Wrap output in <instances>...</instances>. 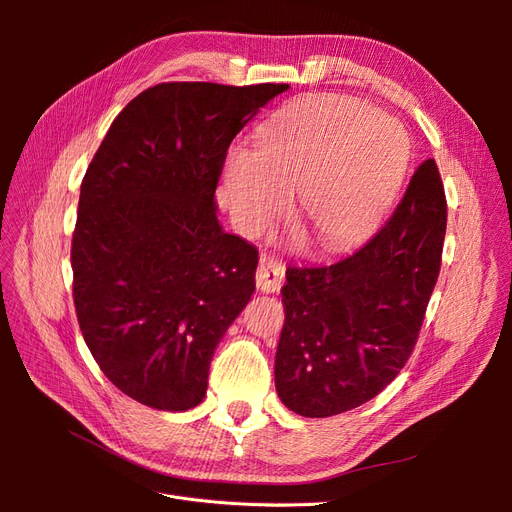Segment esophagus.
I'll list each match as a JSON object with an SVG mask.
<instances>
[{"mask_svg": "<svg viewBox=\"0 0 512 512\" xmlns=\"http://www.w3.org/2000/svg\"><path fill=\"white\" fill-rule=\"evenodd\" d=\"M286 269L280 260H275L271 256H262L258 262V271H256V286L262 292H277L284 284Z\"/></svg>", "mask_w": 512, "mask_h": 512, "instance_id": "esophagus-1", "label": "esophagus"}]
</instances>
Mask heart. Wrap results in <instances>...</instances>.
Instances as JSON below:
<instances>
[{
  "label": "heart",
  "instance_id": "obj_1",
  "mask_svg": "<svg viewBox=\"0 0 512 512\" xmlns=\"http://www.w3.org/2000/svg\"><path fill=\"white\" fill-rule=\"evenodd\" d=\"M410 138L363 102L316 96L258 132V149L235 145L224 160V194L243 235L256 237L290 207L322 250H342L374 228L406 177Z\"/></svg>",
  "mask_w": 512,
  "mask_h": 512
}]
</instances>
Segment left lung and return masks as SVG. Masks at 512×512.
<instances>
[{
    "instance_id": "left-lung-1",
    "label": "left lung",
    "mask_w": 512,
    "mask_h": 512,
    "mask_svg": "<svg viewBox=\"0 0 512 512\" xmlns=\"http://www.w3.org/2000/svg\"><path fill=\"white\" fill-rule=\"evenodd\" d=\"M446 232L438 166L425 160L374 237L327 267H288L275 389L294 414L348 412L389 386L416 344Z\"/></svg>"
}]
</instances>
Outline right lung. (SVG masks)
Instances as JSON below:
<instances>
[{
  "label": "right lung",
  "instance_id": "add662e5",
  "mask_svg": "<svg viewBox=\"0 0 512 512\" xmlns=\"http://www.w3.org/2000/svg\"><path fill=\"white\" fill-rule=\"evenodd\" d=\"M288 85L162 83L115 117L81 183L74 307L96 363L138 404L185 412L256 290L258 250L218 220L228 145Z\"/></svg>",
  "mask_w": 512,
  "mask_h": 512
}]
</instances>
